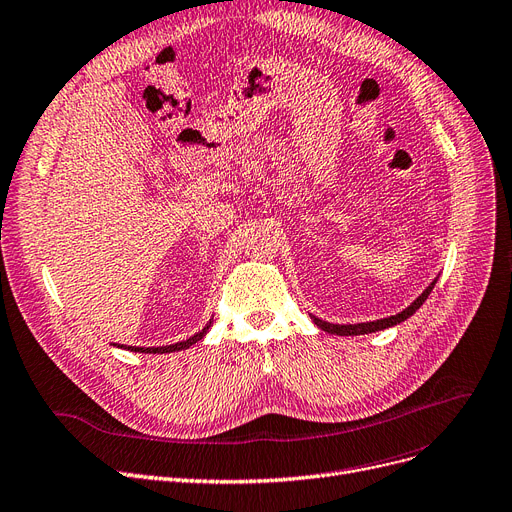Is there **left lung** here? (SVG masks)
I'll return each mask as SVG.
<instances>
[{"instance_id": "1", "label": "left lung", "mask_w": 512, "mask_h": 512, "mask_svg": "<svg viewBox=\"0 0 512 512\" xmlns=\"http://www.w3.org/2000/svg\"><path fill=\"white\" fill-rule=\"evenodd\" d=\"M437 282V280H434ZM434 282L432 285L413 301V304L409 306V308H405L403 312H399V314H394V316H388V318H382V320H373V323H358V325H331V323H327V320H320V318H316V316H312V320H314V325L316 327H320L323 331H327V333H333V335H365V333H375V331H382V329H388V327H394V325H399V323H403V320H407L411 314H415V310H420V306L424 304V301L428 299V295H430V291L434 289Z\"/></svg>"}]
</instances>
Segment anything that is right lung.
Listing matches in <instances>:
<instances>
[{
    "label": "right lung",
    "mask_w": 512,
    "mask_h": 512,
    "mask_svg": "<svg viewBox=\"0 0 512 512\" xmlns=\"http://www.w3.org/2000/svg\"><path fill=\"white\" fill-rule=\"evenodd\" d=\"M213 323V320H211ZM211 323H206V327L202 331H198L196 335H192L189 339H185V342H177V344H170V346H158V348H137V346H118V348H126L130 352H143V354H166V352H179V350H185L189 346H194L196 342H200V339L206 335V331L211 329Z\"/></svg>",
    "instance_id": "add662e5"
}]
</instances>
